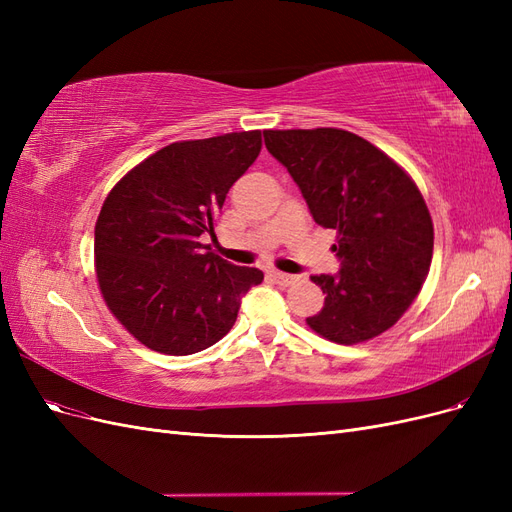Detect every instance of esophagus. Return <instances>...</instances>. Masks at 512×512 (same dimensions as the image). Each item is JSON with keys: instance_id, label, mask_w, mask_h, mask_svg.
<instances>
[{"instance_id": "1", "label": "esophagus", "mask_w": 512, "mask_h": 512, "mask_svg": "<svg viewBox=\"0 0 512 512\" xmlns=\"http://www.w3.org/2000/svg\"><path fill=\"white\" fill-rule=\"evenodd\" d=\"M269 277L271 280L275 282V284H280V286H292L294 282L299 280L297 275H290V273H282V271H269Z\"/></svg>"}]
</instances>
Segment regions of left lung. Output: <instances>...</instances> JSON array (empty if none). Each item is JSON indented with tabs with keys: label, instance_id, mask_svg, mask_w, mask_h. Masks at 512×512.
Returning <instances> with one entry per match:
<instances>
[{
	"label": "left lung",
	"instance_id": "obj_1",
	"mask_svg": "<svg viewBox=\"0 0 512 512\" xmlns=\"http://www.w3.org/2000/svg\"><path fill=\"white\" fill-rule=\"evenodd\" d=\"M316 224L337 230V275H314L324 307L305 322L329 342L363 344L389 331L421 292L433 222L414 179L365 138L339 128L265 130Z\"/></svg>",
	"mask_w": 512,
	"mask_h": 512
}]
</instances>
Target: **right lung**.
<instances>
[{"mask_svg": "<svg viewBox=\"0 0 512 512\" xmlns=\"http://www.w3.org/2000/svg\"><path fill=\"white\" fill-rule=\"evenodd\" d=\"M262 149V132L179 141L151 153L108 192L96 222V277L111 314L143 346L185 356L232 329L241 297L265 280L200 243L228 190Z\"/></svg>", "mask_w": 512, "mask_h": 512, "instance_id": "right-lung-1", "label": "right lung"}]
</instances>
